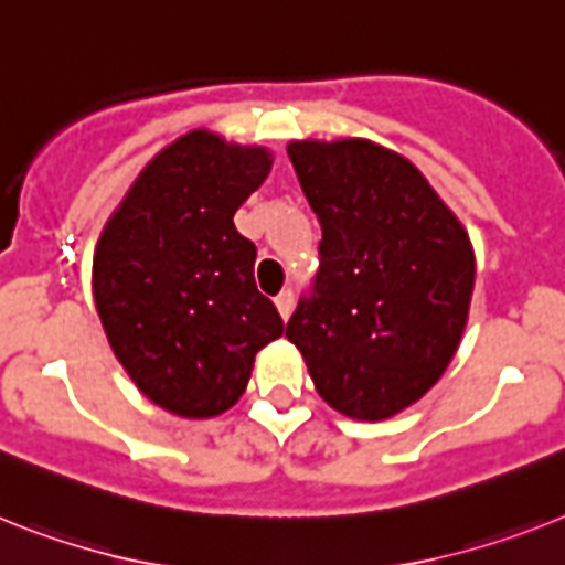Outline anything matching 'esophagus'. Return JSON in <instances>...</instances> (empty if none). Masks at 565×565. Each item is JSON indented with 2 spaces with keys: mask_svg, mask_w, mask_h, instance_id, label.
<instances>
[{
  "mask_svg": "<svg viewBox=\"0 0 565 565\" xmlns=\"http://www.w3.org/2000/svg\"><path fill=\"white\" fill-rule=\"evenodd\" d=\"M275 307H278V312H281L284 319H290L292 307H296V292L292 290H284L275 296Z\"/></svg>",
  "mask_w": 565,
  "mask_h": 565,
  "instance_id": "34e87169",
  "label": "esophagus"
}]
</instances>
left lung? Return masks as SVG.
Wrapping results in <instances>:
<instances>
[{"label":"left lung","instance_id":"left-lung-1","mask_svg":"<svg viewBox=\"0 0 565 565\" xmlns=\"http://www.w3.org/2000/svg\"><path fill=\"white\" fill-rule=\"evenodd\" d=\"M321 224L319 273L287 339L350 419H387L457 353L473 290L466 230L405 158L367 140L290 143Z\"/></svg>","mask_w":565,"mask_h":565}]
</instances>
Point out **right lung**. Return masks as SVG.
Masks as SVG:
<instances>
[{
	"mask_svg": "<svg viewBox=\"0 0 565 565\" xmlns=\"http://www.w3.org/2000/svg\"><path fill=\"white\" fill-rule=\"evenodd\" d=\"M264 149L192 131L163 149L111 215L94 255V301L114 355L154 405L224 414L253 359L284 333L255 287V244L232 217L267 180Z\"/></svg>",
	"mask_w": 565,
	"mask_h": 565,
	"instance_id": "1",
	"label": "right lung"
}]
</instances>
